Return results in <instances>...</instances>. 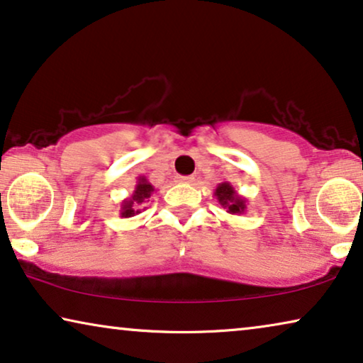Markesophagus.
Segmentation results:
<instances>
[{
  "label": "esophagus",
  "instance_id": "1",
  "mask_svg": "<svg viewBox=\"0 0 363 363\" xmlns=\"http://www.w3.org/2000/svg\"><path fill=\"white\" fill-rule=\"evenodd\" d=\"M179 181L184 184H192L194 182V176H181Z\"/></svg>",
  "mask_w": 363,
  "mask_h": 363
}]
</instances>
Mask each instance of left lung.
I'll return each instance as SVG.
<instances>
[{"label":"left lung","mask_w":363,"mask_h":363,"mask_svg":"<svg viewBox=\"0 0 363 363\" xmlns=\"http://www.w3.org/2000/svg\"><path fill=\"white\" fill-rule=\"evenodd\" d=\"M213 196L217 197V201L230 216H242L247 212V203L248 201L245 197L235 191V187L230 182H220L213 192Z\"/></svg>","instance_id":"left-lung-1"}]
</instances>
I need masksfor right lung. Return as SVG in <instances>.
<instances>
[{"instance_id":"right-lung-1","label":"right lung","mask_w":363,"mask_h":363,"mask_svg":"<svg viewBox=\"0 0 363 363\" xmlns=\"http://www.w3.org/2000/svg\"><path fill=\"white\" fill-rule=\"evenodd\" d=\"M155 191H156L155 186L147 181V177L145 176L138 177L135 191H133V194L128 199H125V201L121 202L120 216L123 218H130V217L138 216V213H141V211H145L146 208L143 206H145L147 199L151 197V194Z\"/></svg>"}]
</instances>
